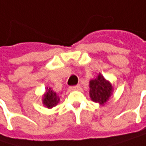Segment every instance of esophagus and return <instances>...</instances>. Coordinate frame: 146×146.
Listing matches in <instances>:
<instances>
[{"label":"esophagus","instance_id":"esophagus-1","mask_svg":"<svg viewBox=\"0 0 146 146\" xmlns=\"http://www.w3.org/2000/svg\"><path fill=\"white\" fill-rule=\"evenodd\" d=\"M80 88V85H75V86H72L70 87L71 90H78Z\"/></svg>","mask_w":146,"mask_h":146}]
</instances>
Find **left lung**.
Wrapping results in <instances>:
<instances>
[{
    "instance_id": "1",
    "label": "left lung",
    "mask_w": 146,
    "mask_h": 146,
    "mask_svg": "<svg viewBox=\"0 0 146 146\" xmlns=\"http://www.w3.org/2000/svg\"><path fill=\"white\" fill-rule=\"evenodd\" d=\"M89 95L94 102H98L103 106L112 95L113 87L109 81L99 73L95 79H92L89 82Z\"/></svg>"
}]
</instances>
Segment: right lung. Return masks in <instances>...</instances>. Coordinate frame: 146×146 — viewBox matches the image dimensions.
<instances>
[{"instance_id":"1","label":"right lung","mask_w":146,"mask_h":146,"mask_svg":"<svg viewBox=\"0 0 146 146\" xmlns=\"http://www.w3.org/2000/svg\"><path fill=\"white\" fill-rule=\"evenodd\" d=\"M59 102V98L58 94L54 92L50 88H46V92L43 98V104L48 108L55 107Z\"/></svg>"}]
</instances>
